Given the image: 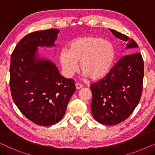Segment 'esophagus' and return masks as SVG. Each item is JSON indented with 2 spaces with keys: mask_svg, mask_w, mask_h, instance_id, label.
Listing matches in <instances>:
<instances>
[{
  "mask_svg": "<svg viewBox=\"0 0 155 155\" xmlns=\"http://www.w3.org/2000/svg\"><path fill=\"white\" fill-rule=\"evenodd\" d=\"M75 86H76V88L78 90V89L82 88V87H83V85H82V84H79V83H77V84H76Z\"/></svg>",
  "mask_w": 155,
  "mask_h": 155,
  "instance_id": "esophagus-1",
  "label": "esophagus"
}]
</instances>
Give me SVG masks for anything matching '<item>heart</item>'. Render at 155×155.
Wrapping results in <instances>:
<instances>
[{
	"label": "heart",
	"instance_id": "b5f03b06",
	"mask_svg": "<svg viewBox=\"0 0 155 155\" xmlns=\"http://www.w3.org/2000/svg\"><path fill=\"white\" fill-rule=\"evenodd\" d=\"M115 48L109 41L97 37H85L71 42L68 49H62L59 61L63 72L71 77L78 69L85 77L97 80L105 77L111 69L115 59Z\"/></svg>",
	"mask_w": 155,
	"mask_h": 155
}]
</instances>
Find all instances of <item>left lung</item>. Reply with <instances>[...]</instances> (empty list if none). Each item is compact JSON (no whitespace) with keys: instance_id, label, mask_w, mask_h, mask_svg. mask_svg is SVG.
I'll list each match as a JSON object with an SVG mask.
<instances>
[{"instance_id":"8db88e82","label":"left lung","mask_w":155,"mask_h":155,"mask_svg":"<svg viewBox=\"0 0 155 155\" xmlns=\"http://www.w3.org/2000/svg\"><path fill=\"white\" fill-rule=\"evenodd\" d=\"M114 35L127 42L132 54L122 56L107 75L91 84V110L94 118L106 125H115L127 119L140 100L144 76V63L133 39L115 30Z\"/></svg>"}]
</instances>
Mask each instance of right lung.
Returning <instances> with one entry per match:
<instances>
[{
  "label": "right lung",
  "mask_w": 155,
  "mask_h": 155,
  "mask_svg": "<svg viewBox=\"0 0 155 155\" xmlns=\"http://www.w3.org/2000/svg\"><path fill=\"white\" fill-rule=\"evenodd\" d=\"M59 31L51 28L24 37L11 55L10 86L13 101L38 125L58 122L76 91L74 80L62 77L55 64L36 58L38 47H52Z\"/></svg>",
  "instance_id": "add662e5"
}]
</instances>
